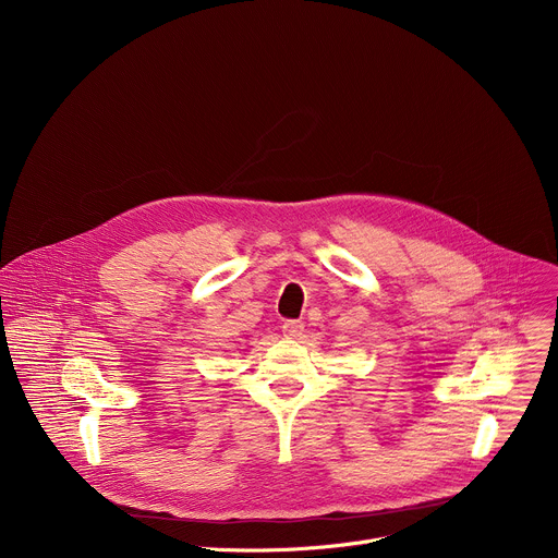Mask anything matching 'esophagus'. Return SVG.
Listing matches in <instances>:
<instances>
[{
	"mask_svg": "<svg viewBox=\"0 0 558 558\" xmlns=\"http://www.w3.org/2000/svg\"><path fill=\"white\" fill-rule=\"evenodd\" d=\"M302 331H304V323L302 320H284L282 323V333L287 338H298V336H302Z\"/></svg>",
	"mask_w": 558,
	"mask_h": 558,
	"instance_id": "1",
	"label": "esophagus"
}]
</instances>
